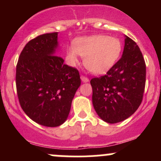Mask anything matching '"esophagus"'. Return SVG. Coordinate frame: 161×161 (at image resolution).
<instances>
[{
  "mask_svg": "<svg viewBox=\"0 0 161 161\" xmlns=\"http://www.w3.org/2000/svg\"><path fill=\"white\" fill-rule=\"evenodd\" d=\"M81 79H82V81L83 82H89V79L88 78L86 77V76H85V75H81Z\"/></svg>",
  "mask_w": 161,
  "mask_h": 161,
  "instance_id": "esophagus-1",
  "label": "esophagus"
}]
</instances>
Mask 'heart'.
Masks as SVG:
<instances>
[{
	"mask_svg": "<svg viewBox=\"0 0 161 161\" xmlns=\"http://www.w3.org/2000/svg\"><path fill=\"white\" fill-rule=\"evenodd\" d=\"M122 45L115 37L94 35L81 37L75 41V46L68 48V57L71 63L79 61L84 57V64L91 72L103 74L111 69L121 55Z\"/></svg>",
	"mask_w": 161,
	"mask_h": 161,
	"instance_id": "b5f03b06",
	"label": "heart"
}]
</instances>
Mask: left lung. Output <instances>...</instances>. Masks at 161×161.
<instances>
[{
    "mask_svg": "<svg viewBox=\"0 0 161 161\" xmlns=\"http://www.w3.org/2000/svg\"><path fill=\"white\" fill-rule=\"evenodd\" d=\"M92 104L102 120L120 122L141 104L146 85V63L140 49L126 36L121 58L106 75L92 78Z\"/></svg>",
    "mask_w": 161,
    "mask_h": 161,
    "instance_id": "8db88e82",
    "label": "left lung"
}]
</instances>
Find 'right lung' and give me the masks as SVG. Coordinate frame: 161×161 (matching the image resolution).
I'll use <instances>...</instances> for the list:
<instances>
[{
	"label": "right lung",
	"mask_w": 161,
	"mask_h": 161,
	"mask_svg": "<svg viewBox=\"0 0 161 161\" xmlns=\"http://www.w3.org/2000/svg\"><path fill=\"white\" fill-rule=\"evenodd\" d=\"M58 32L29 41L16 65V90L21 108L35 122L57 127L67 119L81 84L75 68L64 64L55 53Z\"/></svg>",
	"instance_id": "1"
}]
</instances>
